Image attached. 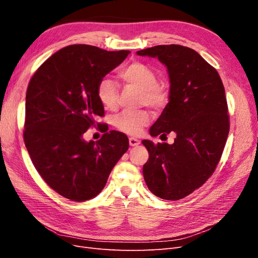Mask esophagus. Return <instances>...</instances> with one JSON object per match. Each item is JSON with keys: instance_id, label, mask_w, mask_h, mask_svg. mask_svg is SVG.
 Returning a JSON list of instances; mask_svg holds the SVG:
<instances>
[{"instance_id": "1", "label": "esophagus", "mask_w": 258, "mask_h": 258, "mask_svg": "<svg viewBox=\"0 0 258 258\" xmlns=\"http://www.w3.org/2000/svg\"><path fill=\"white\" fill-rule=\"evenodd\" d=\"M129 144L130 146H138L140 144V140L136 138H129Z\"/></svg>"}]
</instances>
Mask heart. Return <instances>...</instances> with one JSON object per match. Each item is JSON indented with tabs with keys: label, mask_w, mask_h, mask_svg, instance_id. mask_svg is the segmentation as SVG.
I'll return each mask as SVG.
<instances>
[{
	"label": "heart",
	"mask_w": 258,
	"mask_h": 258,
	"mask_svg": "<svg viewBox=\"0 0 258 258\" xmlns=\"http://www.w3.org/2000/svg\"><path fill=\"white\" fill-rule=\"evenodd\" d=\"M124 87L139 90V102L156 111L165 107L169 102L167 86L157 82L154 70L141 61H134L124 67L118 74ZM98 99L106 110L113 111L117 107L119 90L115 83L104 77L98 84ZM150 121V115L145 111H124L114 119L115 127L123 134L139 136Z\"/></svg>",
	"instance_id": "b5f03b06"
}]
</instances>
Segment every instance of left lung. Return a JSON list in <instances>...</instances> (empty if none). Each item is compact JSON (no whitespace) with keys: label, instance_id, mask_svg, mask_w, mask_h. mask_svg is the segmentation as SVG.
Instances as JSON below:
<instances>
[{"label":"left lung","instance_id":"8db88e82","mask_svg":"<svg viewBox=\"0 0 258 258\" xmlns=\"http://www.w3.org/2000/svg\"><path fill=\"white\" fill-rule=\"evenodd\" d=\"M157 58L169 75V102L150 129L152 137L173 132L174 143H142L148 151L145 183L155 196L179 200L206 183L221 159L229 134L225 89L216 70L181 45L137 51Z\"/></svg>","mask_w":258,"mask_h":258}]
</instances>
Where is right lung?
Listing matches in <instances>:
<instances>
[{
	"label": "right lung",
	"instance_id": "1",
	"mask_svg": "<svg viewBox=\"0 0 258 258\" xmlns=\"http://www.w3.org/2000/svg\"><path fill=\"white\" fill-rule=\"evenodd\" d=\"M129 53L67 46L46 60L29 83L25 144L37 172L64 198H95L128 150L127 136L118 131L106 132L97 142L83 136L104 115L97 96L99 82Z\"/></svg>",
	"mask_w": 258,
	"mask_h": 258
}]
</instances>
